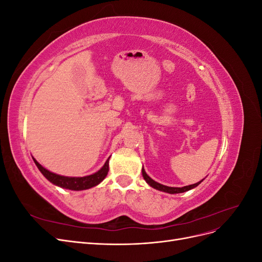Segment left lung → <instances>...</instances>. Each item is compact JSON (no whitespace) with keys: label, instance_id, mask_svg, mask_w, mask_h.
Listing matches in <instances>:
<instances>
[{"label":"left lung","instance_id":"1","mask_svg":"<svg viewBox=\"0 0 262 262\" xmlns=\"http://www.w3.org/2000/svg\"><path fill=\"white\" fill-rule=\"evenodd\" d=\"M142 175H143V177H144L145 181L147 182V184H148L150 187H153V188H155V189H157V190H160V191L168 192V193H171V194H172V193H181V192L188 191V190H190V189H192V188L196 187L198 185H200L201 182H202V180H201V181L196 182V184H193V185L185 186V187H181V188H175V187H167V186H164V185L158 184V182L154 181L152 178L147 176V173L145 172V170H144L143 168H142Z\"/></svg>","mask_w":262,"mask_h":262}]
</instances>
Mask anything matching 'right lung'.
Returning <instances> with one entry per match:
<instances>
[{
	"label": "right lung",
	"mask_w": 262,
	"mask_h": 262,
	"mask_svg": "<svg viewBox=\"0 0 262 262\" xmlns=\"http://www.w3.org/2000/svg\"><path fill=\"white\" fill-rule=\"evenodd\" d=\"M34 162L37 165L38 169L41 171L42 175L48 179L50 182H52L53 185H57L59 187L70 189V190H85V189H90L94 186L98 185L100 181L105 179L107 176L108 170H109V158L106 161L105 165L97 171L93 173V175L90 176H85V177H66V176H60L57 175V173H53L49 171L48 169L43 168L42 166L39 164L35 158Z\"/></svg>",
	"instance_id": "right-lung-1"
}]
</instances>
